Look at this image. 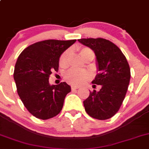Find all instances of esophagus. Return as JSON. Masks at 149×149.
Masks as SVG:
<instances>
[{
	"instance_id": "1",
	"label": "esophagus",
	"mask_w": 149,
	"mask_h": 149,
	"mask_svg": "<svg viewBox=\"0 0 149 149\" xmlns=\"http://www.w3.org/2000/svg\"><path fill=\"white\" fill-rule=\"evenodd\" d=\"M79 88V86H71V89L72 90H76V89Z\"/></svg>"
}]
</instances>
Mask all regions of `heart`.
I'll return each instance as SVG.
<instances>
[{
  "mask_svg": "<svg viewBox=\"0 0 149 149\" xmlns=\"http://www.w3.org/2000/svg\"><path fill=\"white\" fill-rule=\"evenodd\" d=\"M79 51L81 57L84 59H85L87 57H89V56L94 57V54H93V51L90 48L84 47V48H80ZM69 54V50H66L61 54L60 59H59V65L61 67L65 66L68 64ZM90 76V73L87 70H80L75 68H70L64 75L65 79L68 83L71 84H74V85H80V84H83L86 81H87L88 79H89Z\"/></svg>",
  "mask_w": 149,
  "mask_h": 149,
  "instance_id": "1",
  "label": "heart"
}]
</instances>
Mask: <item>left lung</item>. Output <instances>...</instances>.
I'll return each instance as SVG.
<instances>
[{
    "instance_id": "obj_1",
    "label": "left lung",
    "mask_w": 149,
    "mask_h": 149,
    "mask_svg": "<svg viewBox=\"0 0 149 149\" xmlns=\"http://www.w3.org/2000/svg\"><path fill=\"white\" fill-rule=\"evenodd\" d=\"M79 41L94 51L98 73L92 84L101 85L84 101L85 110L92 118L106 120L119 110L127 92L131 70L127 60L118 46L106 39L81 38Z\"/></svg>"
}]
</instances>
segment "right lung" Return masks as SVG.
I'll return each mask as SVG.
<instances>
[{"label": "right lung", "instance_id": "add662e5", "mask_svg": "<svg viewBox=\"0 0 149 149\" xmlns=\"http://www.w3.org/2000/svg\"><path fill=\"white\" fill-rule=\"evenodd\" d=\"M76 41L46 40L25 48L15 65L13 78L20 98L27 110L39 119L46 120L62 110L70 86L65 82L50 85V75L57 71L59 58Z\"/></svg>", "mask_w": 149, "mask_h": 149}]
</instances>
